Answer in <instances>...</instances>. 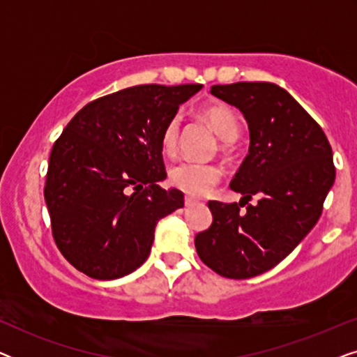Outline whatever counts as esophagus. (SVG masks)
I'll use <instances>...</instances> for the list:
<instances>
[{
	"mask_svg": "<svg viewBox=\"0 0 357 357\" xmlns=\"http://www.w3.org/2000/svg\"><path fill=\"white\" fill-rule=\"evenodd\" d=\"M198 199L193 198V197H185V206H193V204H197Z\"/></svg>",
	"mask_w": 357,
	"mask_h": 357,
	"instance_id": "34e87169",
	"label": "esophagus"
}]
</instances>
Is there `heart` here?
<instances>
[{
	"instance_id": "heart-1",
	"label": "heart",
	"mask_w": 357,
	"mask_h": 357,
	"mask_svg": "<svg viewBox=\"0 0 357 357\" xmlns=\"http://www.w3.org/2000/svg\"><path fill=\"white\" fill-rule=\"evenodd\" d=\"M202 116L211 125L222 141H234L238 135V119L231 107L226 104H209L202 109ZM182 120L180 115H174L164 125L160 133V148L165 154H174L180 143ZM221 169L214 164H203L197 160H178L169 169V182L182 192L202 197L211 192L214 185L221 180Z\"/></svg>"
}]
</instances>
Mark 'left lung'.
Here are the masks:
<instances>
[{
	"instance_id": "obj_1",
	"label": "left lung",
	"mask_w": 357,
	"mask_h": 357,
	"mask_svg": "<svg viewBox=\"0 0 357 357\" xmlns=\"http://www.w3.org/2000/svg\"><path fill=\"white\" fill-rule=\"evenodd\" d=\"M211 94L242 112L250 148L231 182L242 199L209 202L213 224L195 247L218 275L245 280L284 260L319 221L335 182L333 153L320 125L273 82L219 84ZM253 196L255 207L248 204Z\"/></svg>"
}]
</instances>
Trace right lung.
<instances>
[{
    "mask_svg": "<svg viewBox=\"0 0 357 357\" xmlns=\"http://www.w3.org/2000/svg\"><path fill=\"white\" fill-rule=\"evenodd\" d=\"M202 84H144L99 97L53 144L45 182L61 255L94 280L130 275L148 258L159 219L183 206L167 177L160 133Z\"/></svg>",
    "mask_w": 357,
    "mask_h": 357,
    "instance_id": "1",
    "label": "right lung"
}]
</instances>
